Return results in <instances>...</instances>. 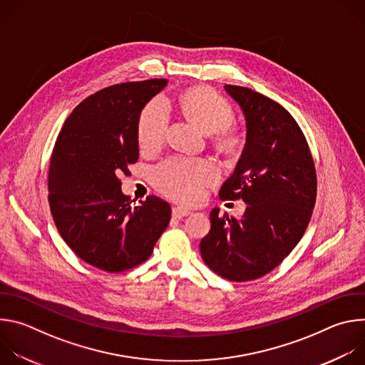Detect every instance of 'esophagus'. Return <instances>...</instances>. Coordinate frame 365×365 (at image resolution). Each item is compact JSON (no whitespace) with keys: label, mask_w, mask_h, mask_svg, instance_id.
<instances>
[{"label":"esophagus","mask_w":365,"mask_h":365,"mask_svg":"<svg viewBox=\"0 0 365 365\" xmlns=\"http://www.w3.org/2000/svg\"><path fill=\"white\" fill-rule=\"evenodd\" d=\"M172 214L175 218H182V217L190 215V210H187V207H185V206H175Z\"/></svg>","instance_id":"obj_1"}]
</instances>
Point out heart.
<instances>
[{
	"label": "heart",
	"mask_w": 365,
	"mask_h": 365,
	"mask_svg": "<svg viewBox=\"0 0 365 365\" xmlns=\"http://www.w3.org/2000/svg\"><path fill=\"white\" fill-rule=\"evenodd\" d=\"M182 111L196 123L203 131L214 133L227 127L234 110L231 103L210 88H192L180 96ZM170 120L168 102L154 98L143 108L138 118V141L143 148H158L166 135ZM231 135H224L230 143ZM217 166L210 160L175 158L162 163L154 170V183L168 196L182 202H196L202 195V187L215 180Z\"/></svg>",
	"instance_id": "obj_1"
}]
</instances>
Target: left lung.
Segmentation results:
<instances>
[{
    "instance_id": "8db88e82",
    "label": "left lung",
    "mask_w": 365,
    "mask_h": 365,
    "mask_svg": "<svg viewBox=\"0 0 365 365\" xmlns=\"http://www.w3.org/2000/svg\"><path fill=\"white\" fill-rule=\"evenodd\" d=\"M247 125L245 145L221 199H242L241 218L211 211L200 255L212 272L248 282L276 269L304 234L317 200V172L307 141L287 110L250 88L225 85Z\"/></svg>"
}]
</instances>
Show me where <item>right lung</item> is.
<instances>
[{
    "instance_id": "add662e5",
    "label": "right lung",
    "mask_w": 365,
    "mask_h": 365,
    "mask_svg": "<svg viewBox=\"0 0 365 365\" xmlns=\"http://www.w3.org/2000/svg\"><path fill=\"white\" fill-rule=\"evenodd\" d=\"M166 79L127 82L85 98L66 118L48 169V203L59 234L85 263L108 273L151 255L170 205L148 196L133 206L121 173L138 160V118Z\"/></svg>"
}]
</instances>
